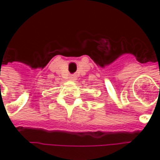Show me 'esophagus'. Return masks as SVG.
<instances>
[{"mask_svg": "<svg viewBox=\"0 0 160 160\" xmlns=\"http://www.w3.org/2000/svg\"><path fill=\"white\" fill-rule=\"evenodd\" d=\"M69 80H77V78H76V76H75V75H71V76L69 77Z\"/></svg>", "mask_w": 160, "mask_h": 160, "instance_id": "obj_1", "label": "esophagus"}]
</instances>
